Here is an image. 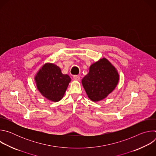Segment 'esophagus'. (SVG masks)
I'll return each mask as SVG.
<instances>
[{
  "label": "esophagus",
  "mask_w": 156,
  "mask_h": 156,
  "mask_svg": "<svg viewBox=\"0 0 156 156\" xmlns=\"http://www.w3.org/2000/svg\"><path fill=\"white\" fill-rule=\"evenodd\" d=\"M73 80L75 81H80V77L78 75H74L73 76Z\"/></svg>",
  "instance_id": "34e87169"
}]
</instances>
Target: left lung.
I'll use <instances>...</instances> for the list:
<instances>
[{"instance_id":"8db88e82","label":"left lung","mask_w":156,"mask_h":156,"mask_svg":"<svg viewBox=\"0 0 156 156\" xmlns=\"http://www.w3.org/2000/svg\"><path fill=\"white\" fill-rule=\"evenodd\" d=\"M119 80L117 69L107 59L103 58L90 66V72L81 82L88 98L98 102L113 91Z\"/></svg>"}]
</instances>
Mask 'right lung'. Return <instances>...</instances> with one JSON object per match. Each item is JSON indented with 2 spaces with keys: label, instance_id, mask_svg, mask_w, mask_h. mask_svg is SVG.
<instances>
[{
  "label": "right lung",
  "instance_id": "right-lung-1",
  "mask_svg": "<svg viewBox=\"0 0 156 156\" xmlns=\"http://www.w3.org/2000/svg\"><path fill=\"white\" fill-rule=\"evenodd\" d=\"M37 90L48 100L58 102L62 99L71 81L68 75H63L54 63L44 64L34 77Z\"/></svg>",
  "mask_w": 156,
  "mask_h": 156
}]
</instances>
